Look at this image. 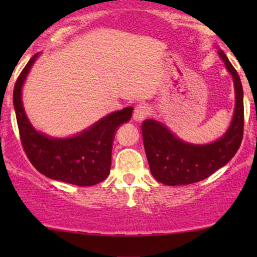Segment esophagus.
I'll list each match as a JSON object with an SVG mask.
<instances>
[{
	"instance_id": "obj_1",
	"label": "esophagus",
	"mask_w": 257,
	"mask_h": 257,
	"mask_svg": "<svg viewBox=\"0 0 257 257\" xmlns=\"http://www.w3.org/2000/svg\"><path fill=\"white\" fill-rule=\"evenodd\" d=\"M149 113H150L149 106L145 105V104H140L134 108L133 119L137 120V122H143V120L145 119L147 116H149Z\"/></svg>"
}]
</instances>
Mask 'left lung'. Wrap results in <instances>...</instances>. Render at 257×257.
I'll list each match as a JSON object with an SVG mask.
<instances>
[{
	"label": "left lung",
	"instance_id": "8db88e82",
	"mask_svg": "<svg viewBox=\"0 0 257 257\" xmlns=\"http://www.w3.org/2000/svg\"><path fill=\"white\" fill-rule=\"evenodd\" d=\"M217 53L232 75L235 94L232 122L222 137L205 145H193L182 141L158 120H144L141 131L150 170L162 184L179 186L204 180L226 166L239 149L244 129L243 87L223 51Z\"/></svg>",
	"mask_w": 257,
	"mask_h": 257
}]
</instances>
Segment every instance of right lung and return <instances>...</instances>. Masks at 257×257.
Segmentation results:
<instances>
[{
	"instance_id": "right-lung-1",
	"label": "right lung",
	"mask_w": 257,
	"mask_h": 257,
	"mask_svg": "<svg viewBox=\"0 0 257 257\" xmlns=\"http://www.w3.org/2000/svg\"><path fill=\"white\" fill-rule=\"evenodd\" d=\"M40 53L30 59L16 82L13 104L23 147L29 161L47 178L77 186H93L110 174L112 144L120 124L132 118L133 107L114 111L70 138H52L36 131L26 116L22 88Z\"/></svg>"
}]
</instances>
